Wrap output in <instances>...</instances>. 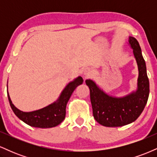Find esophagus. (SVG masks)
Segmentation results:
<instances>
[{
  "instance_id": "obj_1",
  "label": "esophagus",
  "mask_w": 157,
  "mask_h": 157,
  "mask_svg": "<svg viewBox=\"0 0 157 157\" xmlns=\"http://www.w3.org/2000/svg\"><path fill=\"white\" fill-rule=\"evenodd\" d=\"M82 72H83V75L85 77H89L92 75V69H91V68L86 67L83 68Z\"/></svg>"
}]
</instances>
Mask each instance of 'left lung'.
<instances>
[{"instance_id": "8db88e82", "label": "left lung", "mask_w": 157, "mask_h": 157, "mask_svg": "<svg viewBox=\"0 0 157 157\" xmlns=\"http://www.w3.org/2000/svg\"><path fill=\"white\" fill-rule=\"evenodd\" d=\"M128 43L138 66L136 91L122 97H112L99 88L93 80H86L90 89L94 118L105 127H120L134 122L143 111L148 99L149 80L141 48L134 37H129Z\"/></svg>"}]
</instances>
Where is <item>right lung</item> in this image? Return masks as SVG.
Segmentation results:
<instances>
[{"instance_id": "add662e5", "label": "right lung", "mask_w": 157, "mask_h": 157, "mask_svg": "<svg viewBox=\"0 0 157 157\" xmlns=\"http://www.w3.org/2000/svg\"><path fill=\"white\" fill-rule=\"evenodd\" d=\"M82 82L83 80L82 77H77L72 82H70L66 86L57 101L37 111L24 112L17 109L12 104L7 91L9 102L15 114L27 125L32 127L41 128L55 127L63 121L66 117V108L68 100L75 89L77 86L82 84Z\"/></svg>"}]
</instances>
